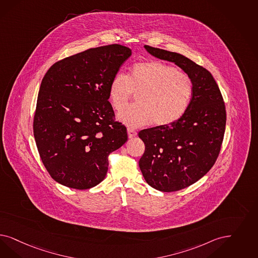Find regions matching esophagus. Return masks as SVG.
<instances>
[{
    "label": "esophagus",
    "mask_w": 258,
    "mask_h": 258,
    "mask_svg": "<svg viewBox=\"0 0 258 258\" xmlns=\"http://www.w3.org/2000/svg\"><path fill=\"white\" fill-rule=\"evenodd\" d=\"M127 135H128L130 138H134L137 135V132L133 130V128H127Z\"/></svg>",
    "instance_id": "34e87169"
}]
</instances>
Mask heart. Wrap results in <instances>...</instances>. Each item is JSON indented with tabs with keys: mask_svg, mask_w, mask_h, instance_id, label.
<instances>
[{
	"mask_svg": "<svg viewBox=\"0 0 258 258\" xmlns=\"http://www.w3.org/2000/svg\"><path fill=\"white\" fill-rule=\"evenodd\" d=\"M140 91L138 104L124 109L133 91ZM195 93L192 78L176 68L160 61H144L134 64L128 75L117 73L108 87V99L120 122L128 127H139L152 121L169 125L187 112Z\"/></svg>",
	"mask_w": 258,
	"mask_h": 258,
	"instance_id": "heart-1",
	"label": "heart"
}]
</instances>
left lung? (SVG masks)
Instances as JSON below:
<instances>
[{
	"mask_svg": "<svg viewBox=\"0 0 258 258\" xmlns=\"http://www.w3.org/2000/svg\"><path fill=\"white\" fill-rule=\"evenodd\" d=\"M144 47L158 59L174 62L195 84L190 106L180 120L138 134L146 147L139 160L146 182L160 191H176L195 184L214 165L225 134V104L210 71L184 55Z\"/></svg>",
	"mask_w": 258,
	"mask_h": 258,
	"instance_id": "left-lung-1",
	"label": "left lung"
}]
</instances>
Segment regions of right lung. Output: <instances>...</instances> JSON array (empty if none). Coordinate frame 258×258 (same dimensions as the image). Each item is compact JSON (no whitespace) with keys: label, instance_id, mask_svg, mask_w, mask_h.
Masks as SVG:
<instances>
[{"label":"right lung","instance_id":"add662e5","mask_svg":"<svg viewBox=\"0 0 258 258\" xmlns=\"http://www.w3.org/2000/svg\"><path fill=\"white\" fill-rule=\"evenodd\" d=\"M132 55L121 45L89 48L55 62L37 99L33 134L40 157L54 180L87 189L101 183L108 155L127 140L108 102L112 77Z\"/></svg>","mask_w":258,"mask_h":258}]
</instances>
